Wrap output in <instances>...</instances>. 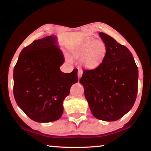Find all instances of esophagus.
I'll return each instance as SVG.
<instances>
[{
	"label": "esophagus",
	"instance_id": "obj_1",
	"mask_svg": "<svg viewBox=\"0 0 151 151\" xmlns=\"http://www.w3.org/2000/svg\"><path fill=\"white\" fill-rule=\"evenodd\" d=\"M82 75H83V71H82L81 70H79L78 72V78H80Z\"/></svg>",
	"mask_w": 151,
	"mask_h": 151
}]
</instances>
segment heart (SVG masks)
<instances>
[{
  "instance_id": "b5f03b06",
  "label": "heart",
  "mask_w": 151,
  "mask_h": 151,
  "mask_svg": "<svg viewBox=\"0 0 151 151\" xmlns=\"http://www.w3.org/2000/svg\"><path fill=\"white\" fill-rule=\"evenodd\" d=\"M106 48L101 40L86 38L78 42L72 48L71 52L76 59H82V63L88 68H94L101 65L106 55Z\"/></svg>"
}]
</instances>
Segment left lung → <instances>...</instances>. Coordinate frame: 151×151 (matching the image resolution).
I'll return each mask as SVG.
<instances>
[{"instance_id": "left-lung-1", "label": "left lung", "mask_w": 151, "mask_h": 151, "mask_svg": "<svg viewBox=\"0 0 151 151\" xmlns=\"http://www.w3.org/2000/svg\"><path fill=\"white\" fill-rule=\"evenodd\" d=\"M106 48L101 65L84 70L80 83L93 115L104 121L122 118L133 106L139 70L131 52L111 36L99 32Z\"/></svg>"}]
</instances>
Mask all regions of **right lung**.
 I'll return each mask as SVG.
<instances>
[{
    "mask_svg": "<svg viewBox=\"0 0 151 151\" xmlns=\"http://www.w3.org/2000/svg\"><path fill=\"white\" fill-rule=\"evenodd\" d=\"M57 43L55 36L34 40L22 50L14 68L15 101L36 122L59 119L64 99L78 82L77 69L70 73L60 71L65 58Z\"/></svg>",
    "mask_w": 151,
    "mask_h": 151,
    "instance_id": "add662e5",
    "label": "right lung"
}]
</instances>
